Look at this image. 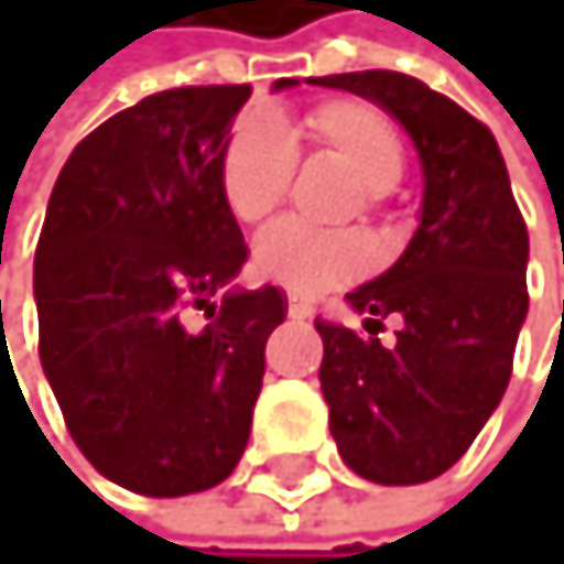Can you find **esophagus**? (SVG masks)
<instances>
[{
  "instance_id": "1",
  "label": "esophagus",
  "mask_w": 564,
  "mask_h": 564,
  "mask_svg": "<svg viewBox=\"0 0 564 564\" xmlns=\"http://www.w3.org/2000/svg\"><path fill=\"white\" fill-rule=\"evenodd\" d=\"M314 314V300H306V296H296V293H289V317H311Z\"/></svg>"
}]
</instances>
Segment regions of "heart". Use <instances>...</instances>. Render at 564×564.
Instances as JSON below:
<instances>
[{"label":"heart","instance_id":"obj_1","mask_svg":"<svg viewBox=\"0 0 564 564\" xmlns=\"http://www.w3.org/2000/svg\"><path fill=\"white\" fill-rule=\"evenodd\" d=\"M306 133L343 162L375 204L402 180V140L375 105L335 98L306 116ZM296 176V140L275 112H253L232 133L221 159V194L239 221H261L279 208ZM378 250L364 232H317L303 221H275L253 243L264 279L293 293H328L375 268Z\"/></svg>","mask_w":564,"mask_h":564}]
</instances>
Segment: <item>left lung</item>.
<instances>
[{"mask_svg": "<svg viewBox=\"0 0 564 564\" xmlns=\"http://www.w3.org/2000/svg\"><path fill=\"white\" fill-rule=\"evenodd\" d=\"M410 133L424 197L402 258L346 296L367 314L360 335L314 321L325 343L321 392L352 474L370 484H424L463 459L498 410L527 321L530 236L491 130L424 80L392 69L335 73ZM403 317L392 347L377 332Z\"/></svg>", "mask_w": 564, "mask_h": 564, "instance_id": "8db88e82", "label": "left lung"}]
</instances>
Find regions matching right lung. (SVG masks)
Here are the masks:
<instances>
[{
	"mask_svg": "<svg viewBox=\"0 0 564 564\" xmlns=\"http://www.w3.org/2000/svg\"><path fill=\"white\" fill-rule=\"evenodd\" d=\"M285 87L296 80L271 90ZM247 98V84L176 87L116 112L73 148L37 239V349L55 402L84 459L148 498L232 474L264 343L285 321L275 285H232L247 247L221 159ZM189 305L204 329L182 325Z\"/></svg>",
	"mask_w": 564,
	"mask_h": 564,
	"instance_id": "add662e5",
	"label": "right lung"
}]
</instances>
